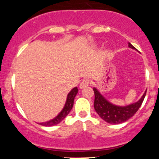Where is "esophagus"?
<instances>
[{
    "label": "esophagus",
    "instance_id": "34e87169",
    "mask_svg": "<svg viewBox=\"0 0 159 159\" xmlns=\"http://www.w3.org/2000/svg\"><path fill=\"white\" fill-rule=\"evenodd\" d=\"M89 84H90V82H89V80H87V79L83 80V81L81 82V84H80V89H85V88L89 87Z\"/></svg>",
    "mask_w": 159,
    "mask_h": 159
}]
</instances>
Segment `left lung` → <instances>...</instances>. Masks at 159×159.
<instances>
[{"label": "left lung", "mask_w": 159, "mask_h": 159, "mask_svg": "<svg viewBox=\"0 0 159 159\" xmlns=\"http://www.w3.org/2000/svg\"><path fill=\"white\" fill-rule=\"evenodd\" d=\"M129 47L131 49L136 50L131 43H129ZM93 90L94 92V108L96 112L104 121L114 125L125 122L134 116L142 105L146 94L145 91L138 102L126 106H118L107 100L95 87L93 88Z\"/></svg>", "instance_id": "8db88e82"}]
</instances>
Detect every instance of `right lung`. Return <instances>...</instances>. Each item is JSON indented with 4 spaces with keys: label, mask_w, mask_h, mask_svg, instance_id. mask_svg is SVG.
<instances>
[{
    "label": "right lung",
    "mask_w": 159,
    "mask_h": 159,
    "mask_svg": "<svg viewBox=\"0 0 159 159\" xmlns=\"http://www.w3.org/2000/svg\"><path fill=\"white\" fill-rule=\"evenodd\" d=\"M78 92V89L77 87H75L74 89L70 90V91L67 95V99L66 102L65 104V106L62 108V110L61 111L60 113L54 118L53 119L49 120V121H45V122H41L39 123L40 125L43 126H46V127H50V126H54L56 125L59 124L62 120H64L65 118V117L69 114L70 110L73 108L74 105V100H75V96L77 95Z\"/></svg>",
    "instance_id": "obj_1"
}]
</instances>
